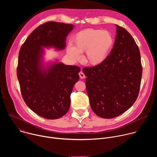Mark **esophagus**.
I'll return each instance as SVG.
<instances>
[{
    "label": "esophagus",
    "mask_w": 157,
    "mask_h": 157,
    "mask_svg": "<svg viewBox=\"0 0 157 157\" xmlns=\"http://www.w3.org/2000/svg\"><path fill=\"white\" fill-rule=\"evenodd\" d=\"M79 77H80L81 79H84V78L86 77L85 75H84V74L82 72H80V73H79Z\"/></svg>",
    "instance_id": "esophagus-1"
}]
</instances>
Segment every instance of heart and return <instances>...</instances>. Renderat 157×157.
<instances>
[{
    "mask_svg": "<svg viewBox=\"0 0 157 157\" xmlns=\"http://www.w3.org/2000/svg\"><path fill=\"white\" fill-rule=\"evenodd\" d=\"M73 46L69 44L66 53L74 62L82 60L89 65L96 66L103 63L107 59L114 43V36L106 30L87 29L78 32L73 38Z\"/></svg>",
    "mask_w": 157,
    "mask_h": 157,
    "instance_id": "b5f03b06",
    "label": "heart"
}]
</instances>
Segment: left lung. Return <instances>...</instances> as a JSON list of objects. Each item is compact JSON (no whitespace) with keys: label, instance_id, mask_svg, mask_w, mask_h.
<instances>
[{"label":"left lung","instance_id":"1","mask_svg":"<svg viewBox=\"0 0 157 157\" xmlns=\"http://www.w3.org/2000/svg\"><path fill=\"white\" fill-rule=\"evenodd\" d=\"M116 26L113 48L105 61L82 69L91 109L104 119L121 115L134 104L142 74L140 53L135 40L125 29Z\"/></svg>","mask_w":157,"mask_h":157}]
</instances>
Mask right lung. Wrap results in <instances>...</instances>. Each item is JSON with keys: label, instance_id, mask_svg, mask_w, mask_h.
<instances>
[{"label": "right lung", "instance_id": "1", "mask_svg": "<svg viewBox=\"0 0 157 157\" xmlns=\"http://www.w3.org/2000/svg\"><path fill=\"white\" fill-rule=\"evenodd\" d=\"M74 27L47 22L33 31L20 48L17 74L21 96L27 105L43 118L59 119L70 109V95L81 69L56 59L44 63V48L64 50Z\"/></svg>", "mask_w": 157, "mask_h": 157}]
</instances>
